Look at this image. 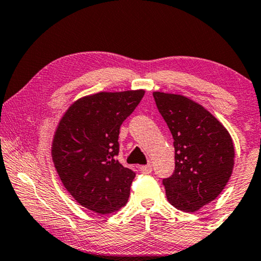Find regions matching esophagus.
Segmentation results:
<instances>
[{"label":"esophagus","instance_id":"1","mask_svg":"<svg viewBox=\"0 0 261 261\" xmlns=\"http://www.w3.org/2000/svg\"><path fill=\"white\" fill-rule=\"evenodd\" d=\"M139 171H141V172H142L143 174L151 173V172H152V165H151V164H147V165H142V166H139Z\"/></svg>","mask_w":261,"mask_h":261}]
</instances>
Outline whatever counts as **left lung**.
Instances as JSON below:
<instances>
[{"mask_svg":"<svg viewBox=\"0 0 261 261\" xmlns=\"http://www.w3.org/2000/svg\"><path fill=\"white\" fill-rule=\"evenodd\" d=\"M153 98L173 137L176 169L163 179L174 207L196 212L219 196L234 166L230 134L211 112L188 97L153 92Z\"/></svg>","mask_w":261,"mask_h":261,"instance_id":"left-lung-1","label":"left lung"}]
</instances>
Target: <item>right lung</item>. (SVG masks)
Masks as SVG:
<instances>
[{
	"instance_id": "obj_1",
	"label": "right lung",
	"mask_w": 261,
	"mask_h": 261,
	"mask_svg": "<svg viewBox=\"0 0 261 261\" xmlns=\"http://www.w3.org/2000/svg\"><path fill=\"white\" fill-rule=\"evenodd\" d=\"M144 90L98 92L73 102L61 118L51 146L64 188L80 205L99 213L127 203L136 176L116 159L119 127L141 102Z\"/></svg>"
}]
</instances>
